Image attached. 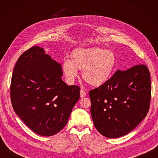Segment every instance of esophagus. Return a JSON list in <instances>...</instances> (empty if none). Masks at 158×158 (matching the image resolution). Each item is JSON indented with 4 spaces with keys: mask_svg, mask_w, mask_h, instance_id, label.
<instances>
[{
    "mask_svg": "<svg viewBox=\"0 0 158 158\" xmlns=\"http://www.w3.org/2000/svg\"><path fill=\"white\" fill-rule=\"evenodd\" d=\"M86 96V92L84 91L83 89H81L80 90V97L81 98H83V97H85Z\"/></svg>",
    "mask_w": 158,
    "mask_h": 158,
    "instance_id": "obj_1",
    "label": "esophagus"
}]
</instances>
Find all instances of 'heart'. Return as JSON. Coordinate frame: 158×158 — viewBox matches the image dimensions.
Segmentation results:
<instances>
[{
  "label": "heart",
  "mask_w": 158,
  "mask_h": 158,
  "mask_svg": "<svg viewBox=\"0 0 158 158\" xmlns=\"http://www.w3.org/2000/svg\"><path fill=\"white\" fill-rule=\"evenodd\" d=\"M115 53L99 47L76 48L70 54L69 60L62 64V70L66 81L73 83L81 70L83 79L94 87L101 86L109 81L116 70Z\"/></svg>",
  "instance_id": "heart-1"
}]
</instances>
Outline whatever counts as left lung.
I'll list each match as a JSON object with an SVG mask.
<instances>
[{
	"mask_svg": "<svg viewBox=\"0 0 158 158\" xmlns=\"http://www.w3.org/2000/svg\"><path fill=\"white\" fill-rule=\"evenodd\" d=\"M151 91L150 73L145 65L117 70L105 84L89 91L96 130L110 139L131 132L148 113Z\"/></svg>",
	"mask_w": 158,
	"mask_h": 158,
	"instance_id": "1",
	"label": "left lung"
}]
</instances>
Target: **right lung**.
Wrapping results in <instances>:
<instances>
[{
    "label": "right lung",
    "mask_w": 158,
    "mask_h": 158,
    "mask_svg": "<svg viewBox=\"0 0 158 158\" xmlns=\"http://www.w3.org/2000/svg\"><path fill=\"white\" fill-rule=\"evenodd\" d=\"M62 75L61 64L38 46L23 53L13 69V110L29 128L41 136L59 132L79 99V87L67 85Z\"/></svg>",
    "instance_id": "1"
}]
</instances>
